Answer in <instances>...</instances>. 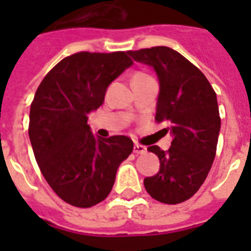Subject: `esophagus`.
Returning <instances> with one entry per match:
<instances>
[{"label": "esophagus", "instance_id": "34e87169", "mask_svg": "<svg viewBox=\"0 0 251 251\" xmlns=\"http://www.w3.org/2000/svg\"><path fill=\"white\" fill-rule=\"evenodd\" d=\"M147 152V148L141 145V144H136L134 145V153L136 154H144V153Z\"/></svg>", "mask_w": 251, "mask_h": 251}]
</instances>
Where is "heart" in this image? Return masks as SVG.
<instances>
[{"label": "heart", "mask_w": 251, "mask_h": 251, "mask_svg": "<svg viewBox=\"0 0 251 251\" xmlns=\"http://www.w3.org/2000/svg\"><path fill=\"white\" fill-rule=\"evenodd\" d=\"M137 75H138V74H137Z\"/></svg>", "instance_id": "heart-1"}]
</instances>
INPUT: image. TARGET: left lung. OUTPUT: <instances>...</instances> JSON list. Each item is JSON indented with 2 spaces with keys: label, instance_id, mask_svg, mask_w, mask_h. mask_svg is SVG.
Instances as JSON below:
<instances>
[{
  "label": "left lung",
  "instance_id": "8db88e82",
  "mask_svg": "<svg viewBox=\"0 0 251 251\" xmlns=\"http://www.w3.org/2000/svg\"><path fill=\"white\" fill-rule=\"evenodd\" d=\"M134 60L154 68L160 82L154 120L167 122L174 140L168 151L148 148L157 154L160 171L145 177L153 199L177 204L192 198L204 183L216 153L221 117L214 88L204 74L168 47L127 51Z\"/></svg>",
  "mask_w": 251,
  "mask_h": 251
}]
</instances>
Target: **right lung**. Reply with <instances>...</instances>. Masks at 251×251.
<instances>
[{
    "mask_svg": "<svg viewBox=\"0 0 251 251\" xmlns=\"http://www.w3.org/2000/svg\"><path fill=\"white\" fill-rule=\"evenodd\" d=\"M131 64L124 51L77 52L57 63L37 87L30 144L44 179L68 204L88 208L106 199L120 164L133 152L129 137L95 138L87 125L110 83Z\"/></svg>",
    "mask_w": 251,
    "mask_h": 251,
    "instance_id": "obj_1",
    "label": "right lung"
}]
</instances>
